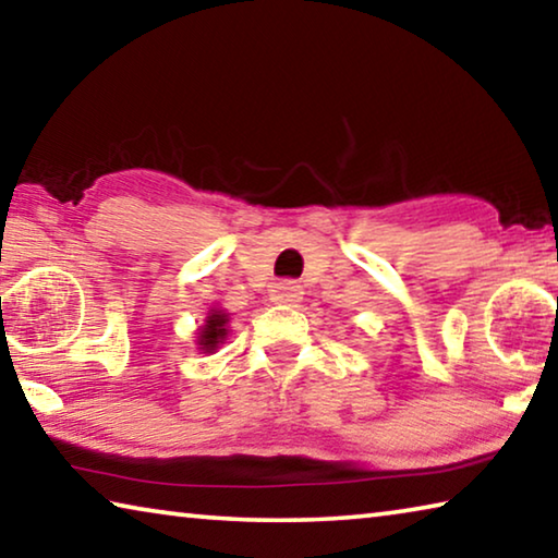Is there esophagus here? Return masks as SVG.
I'll return each instance as SVG.
<instances>
[{"label":"esophagus","mask_w":558,"mask_h":558,"mask_svg":"<svg viewBox=\"0 0 558 558\" xmlns=\"http://www.w3.org/2000/svg\"><path fill=\"white\" fill-rule=\"evenodd\" d=\"M270 300L276 302V305H295V302L302 300V288L292 280H282L276 288H272Z\"/></svg>","instance_id":"esophagus-1"}]
</instances>
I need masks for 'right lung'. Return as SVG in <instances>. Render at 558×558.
<instances>
[{"instance_id":"add662e5","label":"right lung","mask_w":558,"mask_h":558,"mask_svg":"<svg viewBox=\"0 0 558 558\" xmlns=\"http://www.w3.org/2000/svg\"><path fill=\"white\" fill-rule=\"evenodd\" d=\"M226 325H229V315H226L223 310H211L209 317H206V325L199 329V342H196L204 354H211L214 349H219V344H223L226 335H229Z\"/></svg>"}]
</instances>
